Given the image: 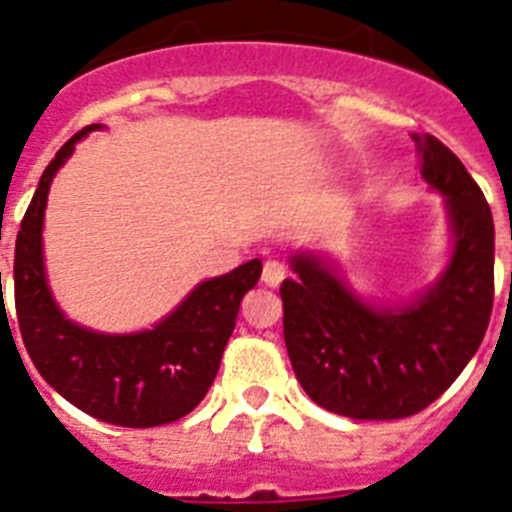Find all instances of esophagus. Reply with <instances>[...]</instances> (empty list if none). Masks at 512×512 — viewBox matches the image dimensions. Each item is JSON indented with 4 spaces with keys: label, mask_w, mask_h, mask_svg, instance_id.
<instances>
[{
    "label": "esophagus",
    "mask_w": 512,
    "mask_h": 512,
    "mask_svg": "<svg viewBox=\"0 0 512 512\" xmlns=\"http://www.w3.org/2000/svg\"><path fill=\"white\" fill-rule=\"evenodd\" d=\"M285 278H288V267H285L283 262L280 260L265 262V267H262V280H265V285H270V288H278Z\"/></svg>",
    "instance_id": "esophagus-1"
}]
</instances>
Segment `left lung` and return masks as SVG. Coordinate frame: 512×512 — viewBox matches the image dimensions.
I'll use <instances>...</instances> for the list:
<instances>
[{
	"instance_id": "8db88e82",
	"label": "left lung",
	"mask_w": 512,
	"mask_h": 512,
	"mask_svg": "<svg viewBox=\"0 0 512 512\" xmlns=\"http://www.w3.org/2000/svg\"><path fill=\"white\" fill-rule=\"evenodd\" d=\"M422 176L447 197L455 252L414 305L374 310L310 257L283 280V336L305 394L351 419H404L450 389L485 338L495 298V227L485 194L439 138L414 136Z\"/></svg>"
}]
</instances>
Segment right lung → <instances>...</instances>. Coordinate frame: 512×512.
<instances>
[{"label": "right lung", "mask_w": 512, "mask_h": 512, "mask_svg": "<svg viewBox=\"0 0 512 512\" xmlns=\"http://www.w3.org/2000/svg\"><path fill=\"white\" fill-rule=\"evenodd\" d=\"M85 126L55 154L27 207L14 245V308L22 341L42 379L80 412L118 427H159L186 417L207 396L240 303L262 275L250 260L199 285L154 331L103 336L70 323L57 310L42 267L47 191Z\"/></svg>", "instance_id": "obj_1"}]
</instances>
